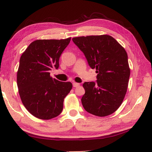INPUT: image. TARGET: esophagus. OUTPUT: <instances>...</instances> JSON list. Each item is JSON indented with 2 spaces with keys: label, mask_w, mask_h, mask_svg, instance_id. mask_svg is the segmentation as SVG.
I'll use <instances>...</instances> for the list:
<instances>
[{
  "label": "esophagus",
  "mask_w": 152,
  "mask_h": 152,
  "mask_svg": "<svg viewBox=\"0 0 152 152\" xmlns=\"http://www.w3.org/2000/svg\"><path fill=\"white\" fill-rule=\"evenodd\" d=\"M72 85H73V87H78V86H80V84L76 83V82H73Z\"/></svg>",
  "instance_id": "obj_1"
}]
</instances>
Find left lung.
<instances>
[{
  "mask_svg": "<svg viewBox=\"0 0 152 152\" xmlns=\"http://www.w3.org/2000/svg\"><path fill=\"white\" fill-rule=\"evenodd\" d=\"M72 41L97 73L96 82L83 84L82 106L96 116L112 114L121 106L127 92L130 76L127 52L107 35L74 37Z\"/></svg>",
  "mask_w": 152,
  "mask_h": 152,
  "instance_id": "8db88e82",
  "label": "left lung"
}]
</instances>
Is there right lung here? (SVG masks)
Masks as SVG:
<instances>
[{
	"label": "right lung",
	"instance_id": "right-lung-1",
	"mask_svg": "<svg viewBox=\"0 0 152 152\" xmlns=\"http://www.w3.org/2000/svg\"><path fill=\"white\" fill-rule=\"evenodd\" d=\"M70 40H36L20 56L17 78L19 93L25 107L38 119L58 116L64 98L72 88L70 82L50 77V70L58 69L60 56Z\"/></svg>",
	"mask_w": 152,
	"mask_h": 152
}]
</instances>
